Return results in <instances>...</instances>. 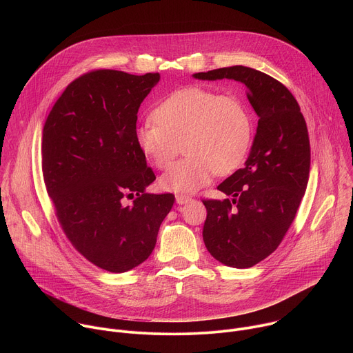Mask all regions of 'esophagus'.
<instances>
[{
    "label": "esophagus",
    "mask_w": 353,
    "mask_h": 353,
    "mask_svg": "<svg viewBox=\"0 0 353 353\" xmlns=\"http://www.w3.org/2000/svg\"><path fill=\"white\" fill-rule=\"evenodd\" d=\"M188 201H191V198L190 196H187V195H176V203L177 204H187Z\"/></svg>",
    "instance_id": "esophagus-1"
}]
</instances>
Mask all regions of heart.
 Masks as SVG:
<instances>
[{
	"instance_id": "1",
	"label": "heart",
	"mask_w": 353,
	"mask_h": 353,
	"mask_svg": "<svg viewBox=\"0 0 353 353\" xmlns=\"http://www.w3.org/2000/svg\"><path fill=\"white\" fill-rule=\"evenodd\" d=\"M154 121L137 127L135 142L157 169L168 168L181 152L187 157L162 174L166 191L188 194L215 174L236 172L254 142V119L237 94L191 85L168 94L152 112Z\"/></svg>"
}]
</instances>
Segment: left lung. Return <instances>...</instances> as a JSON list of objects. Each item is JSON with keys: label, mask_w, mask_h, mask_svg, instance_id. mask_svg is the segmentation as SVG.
<instances>
[{"label": "left lung", "mask_w": 353, "mask_h": 353, "mask_svg": "<svg viewBox=\"0 0 353 353\" xmlns=\"http://www.w3.org/2000/svg\"><path fill=\"white\" fill-rule=\"evenodd\" d=\"M194 77L243 82L259 116L245 166L218 185L233 199H203V237L211 256L229 267H253L278 248L305 195L310 172L306 120L290 90L261 71L234 65Z\"/></svg>", "instance_id": "8db88e82"}]
</instances>
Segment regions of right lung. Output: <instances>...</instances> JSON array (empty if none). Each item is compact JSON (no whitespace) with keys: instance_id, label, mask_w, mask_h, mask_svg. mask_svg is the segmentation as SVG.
<instances>
[{"instance_id":"add662e5","label":"right lung","mask_w":353,"mask_h":353,"mask_svg":"<svg viewBox=\"0 0 353 353\" xmlns=\"http://www.w3.org/2000/svg\"><path fill=\"white\" fill-rule=\"evenodd\" d=\"M159 78L92 70L65 88L43 127L41 170L57 221L78 253L109 272L150 256L174 203L170 192L143 191L157 176L135 142L138 109Z\"/></svg>"}]
</instances>
